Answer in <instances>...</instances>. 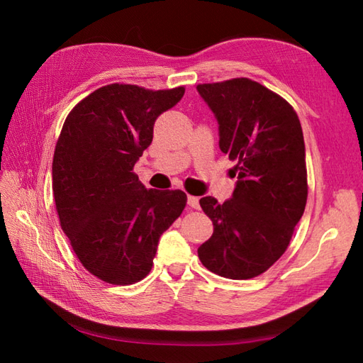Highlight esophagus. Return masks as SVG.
Returning <instances> with one entry per match:
<instances>
[{"label":"esophagus","instance_id":"esophagus-1","mask_svg":"<svg viewBox=\"0 0 363 363\" xmlns=\"http://www.w3.org/2000/svg\"><path fill=\"white\" fill-rule=\"evenodd\" d=\"M187 203H189V206L191 207V209H199V198L189 195V198H187Z\"/></svg>","mask_w":363,"mask_h":363}]
</instances>
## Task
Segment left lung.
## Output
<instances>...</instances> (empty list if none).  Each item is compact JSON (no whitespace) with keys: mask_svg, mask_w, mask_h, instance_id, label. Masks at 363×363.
<instances>
[{"mask_svg":"<svg viewBox=\"0 0 363 363\" xmlns=\"http://www.w3.org/2000/svg\"><path fill=\"white\" fill-rule=\"evenodd\" d=\"M196 89L218 120L220 148L235 162L237 174L228 201L199 199L213 234L198 257L215 274L251 279L289 248L304 213L309 186L303 129L291 104L252 79Z\"/></svg>","mask_w":363,"mask_h":363,"instance_id":"obj_1","label":"left lung"}]
</instances>
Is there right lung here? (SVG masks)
<instances>
[{
  "mask_svg": "<svg viewBox=\"0 0 363 363\" xmlns=\"http://www.w3.org/2000/svg\"><path fill=\"white\" fill-rule=\"evenodd\" d=\"M184 91L109 84L81 99L60 130L52 157L60 228L82 267L107 284L148 276L160 235L186 209L182 190H146L134 173L154 121Z\"/></svg>",
  "mask_w": 363,
  "mask_h": 363,
  "instance_id": "right-lung-1",
  "label": "right lung"
}]
</instances>
